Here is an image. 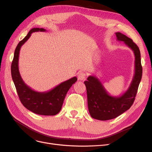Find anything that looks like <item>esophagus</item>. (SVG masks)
<instances>
[{
    "label": "esophagus",
    "instance_id": "esophagus-1",
    "mask_svg": "<svg viewBox=\"0 0 152 152\" xmlns=\"http://www.w3.org/2000/svg\"><path fill=\"white\" fill-rule=\"evenodd\" d=\"M86 78V73L84 72H80L78 74V79L79 80H84Z\"/></svg>",
    "mask_w": 152,
    "mask_h": 152
}]
</instances>
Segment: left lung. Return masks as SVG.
<instances>
[{"label":"left lung","mask_w":152,"mask_h":152,"mask_svg":"<svg viewBox=\"0 0 152 152\" xmlns=\"http://www.w3.org/2000/svg\"><path fill=\"white\" fill-rule=\"evenodd\" d=\"M117 40L124 42L132 49L135 57L134 75L127 90L121 96H113L106 91L97 77L90 75L84 82L87 89V104L92 118L108 121L121 115L129 109L134 103L142 77L140 50L132 39L121 32H116Z\"/></svg>","instance_id":"8db88e82"}]
</instances>
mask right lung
<instances>
[{"instance_id":"add662e5","label":"right lung","mask_w":152,"mask_h":152,"mask_svg":"<svg viewBox=\"0 0 152 152\" xmlns=\"http://www.w3.org/2000/svg\"><path fill=\"white\" fill-rule=\"evenodd\" d=\"M39 31H45L46 30L39 28H32L25 37L18 43L11 64L12 79L21 102L26 108L38 115H55L60 112L67 92L77 80V78L74 77L61 82L47 92L35 91L25 83L20 75L18 68L20 50L22 45L30 37L31 34L33 32Z\"/></svg>"}]
</instances>
